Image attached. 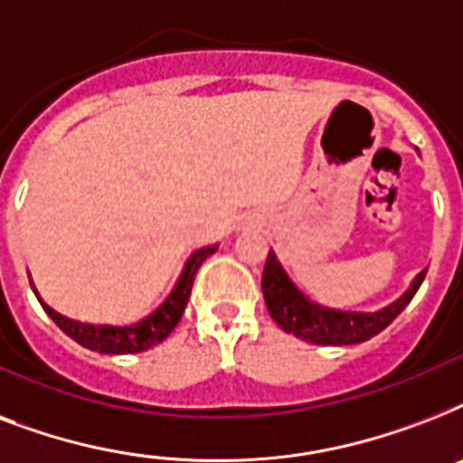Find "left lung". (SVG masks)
I'll return each mask as SVG.
<instances>
[{"mask_svg": "<svg viewBox=\"0 0 463 463\" xmlns=\"http://www.w3.org/2000/svg\"><path fill=\"white\" fill-rule=\"evenodd\" d=\"M428 269L413 279L411 288L403 293L396 303L387 305L380 312H344V309H329L322 305L309 303L307 298L290 283L281 264L276 261V254L269 252L264 274H261V293L267 300L269 315L283 331L293 336L319 345H351L363 344L367 338L377 336L382 329H387L402 309L413 300L416 290L420 288Z\"/></svg>", "mask_w": 463, "mask_h": 463, "instance_id": "left-lung-1", "label": "left lung"}]
</instances>
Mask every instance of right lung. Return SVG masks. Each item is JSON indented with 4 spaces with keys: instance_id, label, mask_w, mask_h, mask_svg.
Here are the masks:
<instances>
[{
    "instance_id": "obj_1",
    "label": "right lung",
    "mask_w": 463,
    "mask_h": 463,
    "mask_svg": "<svg viewBox=\"0 0 463 463\" xmlns=\"http://www.w3.org/2000/svg\"><path fill=\"white\" fill-rule=\"evenodd\" d=\"M218 245H209L196 250L192 257H189L187 267L182 271L180 281L173 288V293L167 296V300L156 309L154 315H148L146 319L132 324V326H105V324H81L69 319V317H61L60 312H54L52 307H47L43 303V309L47 315L52 317V322L60 326L67 336H71L76 344H81L83 348H90V351L98 353H110V355H118V353H141L148 351L151 345L160 344L170 336V331L177 326V322L184 315V307H187L189 293H192V283H194V276L202 267V261L206 257L216 252ZM35 290V288H33ZM40 300V298H38Z\"/></svg>"
}]
</instances>
